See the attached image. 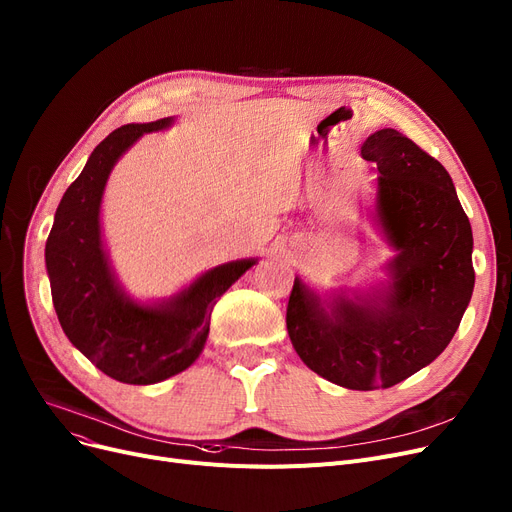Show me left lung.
<instances>
[{
  "label": "left lung",
  "mask_w": 512,
  "mask_h": 512,
  "mask_svg": "<svg viewBox=\"0 0 512 512\" xmlns=\"http://www.w3.org/2000/svg\"><path fill=\"white\" fill-rule=\"evenodd\" d=\"M361 155L378 168L375 222L396 251L390 280L326 301L294 278L286 328L321 378L378 390L407 380L452 340L475 284L473 232L450 174L405 134L373 132Z\"/></svg>",
  "instance_id": "8db88e82"
}]
</instances>
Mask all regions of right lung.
<instances>
[{
	"instance_id": "1",
	"label": "right lung",
	"mask_w": 512,
	"mask_h": 512,
	"mask_svg": "<svg viewBox=\"0 0 512 512\" xmlns=\"http://www.w3.org/2000/svg\"><path fill=\"white\" fill-rule=\"evenodd\" d=\"M172 118L126 124L105 137L64 193L45 245L51 299L68 340L105 375L134 386L164 382L201 355L211 309L255 259H240L199 276L157 305L134 303L120 288L101 240L99 209L116 161L145 132Z\"/></svg>"
}]
</instances>
